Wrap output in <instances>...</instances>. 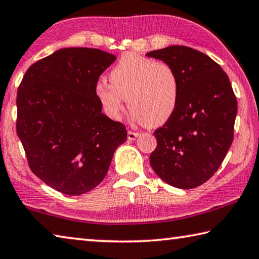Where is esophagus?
<instances>
[{
  "label": "esophagus",
  "instance_id": "1",
  "mask_svg": "<svg viewBox=\"0 0 259 259\" xmlns=\"http://www.w3.org/2000/svg\"><path fill=\"white\" fill-rule=\"evenodd\" d=\"M139 135L140 134L138 132H132V131H128V133H127V138H128V140H131V141H134V140H137Z\"/></svg>",
  "mask_w": 259,
  "mask_h": 259
}]
</instances>
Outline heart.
Wrapping results in <instances>:
<instances>
[{"mask_svg":"<svg viewBox=\"0 0 259 259\" xmlns=\"http://www.w3.org/2000/svg\"><path fill=\"white\" fill-rule=\"evenodd\" d=\"M109 81L99 80L94 93L112 119L120 117L126 98L133 119L150 127L165 124L178 107L179 77L166 62L125 53L109 72Z\"/></svg>","mask_w":259,"mask_h":259,"instance_id":"heart-1","label":"heart"}]
</instances>
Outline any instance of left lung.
Here are the masks:
<instances>
[{
	"label": "left lung",
	"mask_w": 259,
	"mask_h": 259,
	"mask_svg": "<svg viewBox=\"0 0 259 259\" xmlns=\"http://www.w3.org/2000/svg\"><path fill=\"white\" fill-rule=\"evenodd\" d=\"M147 57L168 63L180 81L175 112L153 133L150 165L171 187L197 188L216 173L232 144L237 98L222 67L198 50L171 45Z\"/></svg>",
	"instance_id": "1"
}]
</instances>
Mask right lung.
Returning <instances> with one entry per match:
<instances>
[{
    "instance_id": "obj_1",
    "label": "right lung",
    "mask_w": 259,
    "mask_h": 259,
    "mask_svg": "<svg viewBox=\"0 0 259 259\" xmlns=\"http://www.w3.org/2000/svg\"><path fill=\"white\" fill-rule=\"evenodd\" d=\"M116 56L66 48L27 69L17 93V134L31 171L49 187L79 196L102 182L124 124L102 113L94 93Z\"/></svg>"
}]
</instances>
